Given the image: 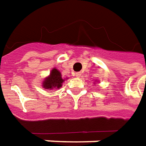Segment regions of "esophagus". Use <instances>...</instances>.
Returning a JSON list of instances; mask_svg holds the SVG:
<instances>
[{"instance_id": "obj_1", "label": "esophagus", "mask_w": 146, "mask_h": 146, "mask_svg": "<svg viewBox=\"0 0 146 146\" xmlns=\"http://www.w3.org/2000/svg\"><path fill=\"white\" fill-rule=\"evenodd\" d=\"M75 75L76 77H80V76H81V73H80V72H77V73H75Z\"/></svg>"}]
</instances>
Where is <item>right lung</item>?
I'll use <instances>...</instances> for the list:
<instances>
[{
  "label": "right lung",
  "mask_w": 146,
  "mask_h": 146,
  "mask_svg": "<svg viewBox=\"0 0 146 146\" xmlns=\"http://www.w3.org/2000/svg\"><path fill=\"white\" fill-rule=\"evenodd\" d=\"M65 81L62 79L60 71L56 68H53L50 75L45 78L42 82V87L43 88L47 90H52L54 88H60L62 85V83Z\"/></svg>",
  "instance_id": "obj_1"
}]
</instances>
